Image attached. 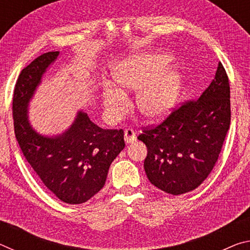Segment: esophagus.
<instances>
[{
  "label": "esophagus",
  "mask_w": 250,
  "mask_h": 250,
  "mask_svg": "<svg viewBox=\"0 0 250 250\" xmlns=\"http://www.w3.org/2000/svg\"><path fill=\"white\" fill-rule=\"evenodd\" d=\"M137 137H135V133L132 129H125V141L126 145H129V143H132Z\"/></svg>",
  "instance_id": "esophagus-1"
}]
</instances>
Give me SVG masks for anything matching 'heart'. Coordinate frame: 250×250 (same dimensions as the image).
I'll list each match as a JSON object with an SVG mask.
<instances>
[{
  "instance_id": "obj_1",
  "label": "heart",
  "mask_w": 250,
  "mask_h": 250,
  "mask_svg": "<svg viewBox=\"0 0 250 250\" xmlns=\"http://www.w3.org/2000/svg\"><path fill=\"white\" fill-rule=\"evenodd\" d=\"M172 56L164 53L134 55L120 62L112 70L116 83L125 90L135 91V103L143 116L161 120L172 111L179 98L181 76L175 68H167ZM103 104L110 120H118L128 111V95L105 83Z\"/></svg>"
}]
</instances>
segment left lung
I'll list each match as a JSON object with an SVG mask.
<instances>
[{"mask_svg":"<svg viewBox=\"0 0 250 250\" xmlns=\"http://www.w3.org/2000/svg\"><path fill=\"white\" fill-rule=\"evenodd\" d=\"M229 124V82L218 62L213 82L200 98L184 104L138 137L147 149V179L173 195L198 188L216 163Z\"/></svg>","mask_w":250,"mask_h":250,"instance_id":"8db88e82","label":"left lung"}]
</instances>
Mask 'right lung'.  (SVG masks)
I'll list each match as a JSON object with an SVG mask.
<instances>
[{"label":"right lung","instance_id":"add662e5","mask_svg":"<svg viewBox=\"0 0 250 250\" xmlns=\"http://www.w3.org/2000/svg\"><path fill=\"white\" fill-rule=\"evenodd\" d=\"M59 52L45 53L25 67L15 84V137L25 159L50 192L67 204H82L104 188L110 164L124 150V131L104 130L78 110L64 132L45 135L33 128L28 105Z\"/></svg>","mask_w":250,"mask_h":250}]
</instances>
